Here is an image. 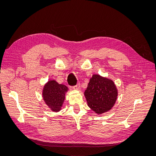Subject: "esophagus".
<instances>
[{
    "mask_svg": "<svg viewBox=\"0 0 156 156\" xmlns=\"http://www.w3.org/2000/svg\"><path fill=\"white\" fill-rule=\"evenodd\" d=\"M73 89L75 90H80V84L78 83V84H76V86L73 87Z\"/></svg>",
    "mask_w": 156,
    "mask_h": 156,
    "instance_id": "obj_1",
    "label": "esophagus"
}]
</instances>
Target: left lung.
<instances>
[{
  "label": "left lung",
  "mask_w": 156,
  "mask_h": 156,
  "mask_svg": "<svg viewBox=\"0 0 156 156\" xmlns=\"http://www.w3.org/2000/svg\"><path fill=\"white\" fill-rule=\"evenodd\" d=\"M84 94L88 106L98 115H101L114 106L118 92L112 80L94 74L90 78Z\"/></svg>",
  "instance_id": "obj_1"
}]
</instances>
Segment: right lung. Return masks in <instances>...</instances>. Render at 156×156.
I'll list each match as a JSON object with an SVG mask.
<instances>
[{
  "instance_id": "add662e5",
  "label": "right lung",
  "mask_w": 156,
  "mask_h": 156,
  "mask_svg": "<svg viewBox=\"0 0 156 156\" xmlns=\"http://www.w3.org/2000/svg\"><path fill=\"white\" fill-rule=\"evenodd\" d=\"M68 88L55 80H49L44 87L42 97L45 104L53 112L61 110L65 99V94Z\"/></svg>"
}]
</instances>
